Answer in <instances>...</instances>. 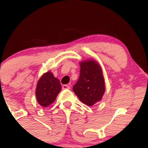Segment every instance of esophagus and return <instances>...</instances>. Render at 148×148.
I'll use <instances>...</instances> for the list:
<instances>
[{
    "instance_id": "obj_1",
    "label": "esophagus",
    "mask_w": 148,
    "mask_h": 148,
    "mask_svg": "<svg viewBox=\"0 0 148 148\" xmlns=\"http://www.w3.org/2000/svg\"><path fill=\"white\" fill-rule=\"evenodd\" d=\"M62 88L63 90H68L70 89V87H69V86H68V85H62Z\"/></svg>"
}]
</instances>
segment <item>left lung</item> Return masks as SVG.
Returning a JSON list of instances; mask_svg holds the SVG:
<instances>
[{
	"instance_id": "obj_1",
	"label": "left lung",
	"mask_w": 148,
	"mask_h": 148,
	"mask_svg": "<svg viewBox=\"0 0 148 148\" xmlns=\"http://www.w3.org/2000/svg\"><path fill=\"white\" fill-rule=\"evenodd\" d=\"M79 80L73 86V91L79 99L92 106L100 101L105 92L102 70L98 62L92 60L80 62Z\"/></svg>"
}]
</instances>
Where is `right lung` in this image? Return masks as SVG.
Here are the masks:
<instances>
[{
	"label": "right lung",
	"instance_id": "right-lung-1",
	"mask_svg": "<svg viewBox=\"0 0 148 148\" xmlns=\"http://www.w3.org/2000/svg\"><path fill=\"white\" fill-rule=\"evenodd\" d=\"M61 90L60 81L51 72L45 73L39 79L36 87V98L39 104L47 107L52 103Z\"/></svg>",
	"mask_w": 148,
	"mask_h": 148
}]
</instances>
